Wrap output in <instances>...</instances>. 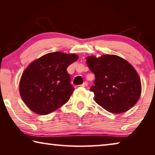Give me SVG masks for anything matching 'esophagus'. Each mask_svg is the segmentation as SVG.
<instances>
[{
    "label": "esophagus",
    "mask_w": 155,
    "mask_h": 155,
    "mask_svg": "<svg viewBox=\"0 0 155 155\" xmlns=\"http://www.w3.org/2000/svg\"><path fill=\"white\" fill-rule=\"evenodd\" d=\"M87 85H88V83H87V82H84L82 85H81V86H82V87H87Z\"/></svg>",
    "instance_id": "34e87169"
}]
</instances>
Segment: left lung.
I'll use <instances>...</instances> for the list:
<instances>
[{
    "mask_svg": "<svg viewBox=\"0 0 155 155\" xmlns=\"http://www.w3.org/2000/svg\"><path fill=\"white\" fill-rule=\"evenodd\" d=\"M87 64L95 74L94 101L112 114H122L137 103L140 97L141 85L135 68L122 57L104 54L87 57Z\"/></svg>",
    "mask_w": 155,
    "mask_h": 155,
    "instance_id": "obj_1",
    "label": "left lung"
}]
</instances>
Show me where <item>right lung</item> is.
I'll return each instance as SVG.
<instances>
[{"label":"right lung","instance_id":"obj_1","mask_svg":"<svg viewBox=\"0 0 155 155\" xmlns=\"http://www.w3.org/2000/svg\"><path fill=\"white\" fill-rule=\"evenodd\" d=\"M77 59L76 54L54 52L31 63L20 81L26 105L37 114L47 115L66 103L74 90L66 70Z\"/></svg>","mask_w":155,"mask_h":155}]
</instances>
